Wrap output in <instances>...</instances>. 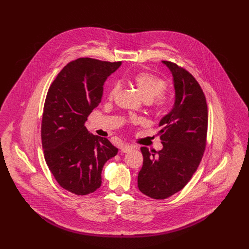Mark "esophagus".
<instances>
[{
  "label": "esophagus",
  "instance_id": "34e87169",
  "mask_svg": "<svg viewBox=\"0 0 249 249\" xmlns=\"http://www.w3.org/2000/svg\"><path fill=\"white\" fill-rule=\"evenodd\" d=\"M133 148H135L133 145H131V144H128V143H123L122 145H121V150H122V152H129V151H131Z\"/></svg>",
  "mask_w": 249,
  "mask_h": 249
}]
</instances>
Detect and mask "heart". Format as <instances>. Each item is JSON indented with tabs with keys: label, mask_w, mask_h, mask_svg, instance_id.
Returning <instances> with one entry per match:
<instances>
[{
	"label": "heart",
	"mask_w": 249,
	"mask_h": 249,
	"mask_svg": "<svg viewBox=\"0 0 249 249\" xmlns=\"http://www.w3.org/2000/svg\"><path fill=\"white\" fill-rule=\"evenodd\" d=\"M131 82L135 85L142 99L150 102L157 109H163L171 103V97L164 91L166 87L165 81L159 76L147 72L140 71L131 77ZM120 85L115 83L109 90V98L112 99L119 91Z\"/></svg>",
	"instance_id": "b5f03b06"
}]
</instances>
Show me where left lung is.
<instances>
[{
    "instance_id": "left-lung-1",
    "label": "left lung",
    "mask_w": 249,
    "mask_h": 249,
    "mask_svg": "<svg viewBox=\"0 0 249 249\" xmlns=\"http://www.w3.org/2000/svg\"><path fill=\"white\" fill-rule=\"evenodd\" d=\"M173 75L175 103L159 122L163 148L142 146L143 162L138 188L154 199H165L182 190L196 171L206 145L208 110L203 91L189 71L162 61Z\"/></svg>"
}]
</instances>
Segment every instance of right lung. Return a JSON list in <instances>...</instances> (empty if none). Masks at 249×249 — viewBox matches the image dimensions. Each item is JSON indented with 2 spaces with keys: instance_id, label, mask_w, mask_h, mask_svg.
<instances>
[{
  "instance_id": "1",
  "label": "right lung",
  "mask_w": 249,
  "mask_h": 249,
  "mask_svg": "<svg viewBox=\"0 0 249 249\" xmlns=\"http://www.w3.org/2000/svg\"><path fill=\"white\" fill-rule=\"evenodd\" d=\"M122 62L78 58L68 63L49 88L41 138L46 163L58 184L77 196L97 191L102 171L118 148L90 133L85 122L102 100L104 84Z\"/></svg>"
}]
</instances>
